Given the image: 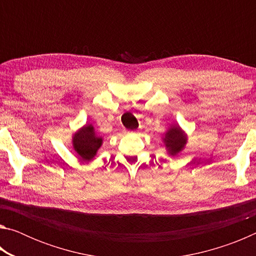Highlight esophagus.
I'll list each match as a JSON object with an SVG mask.
<instances>
[{
  "label": "esophagus",
  "instance_id": "obj_1",
  "mask_svg": "<svg viewBox=\"0 0 256 256\" xmlns=\"http://www.w3.org/2000/svg\"><path fill=\"white\" fill-rule=\"evenodd\" d=\"M130 133H136V132H130Z\"/></svg>",
  "mask_w": 256,
  "mask_h": 256
}]
</instances>
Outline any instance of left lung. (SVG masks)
<instances>
[{
	"label": "left lung",
	"instance_id": "8db88e82",
	"mask_svg": "<svg viewBox=\"0 0 256 256\" xmlns=\"http://www.w3.org/2000/svg\"><path fill=\"white\" fill-rule=\"evenodd\" d=\"M162 142L166 146L168 154L174 157L185 148L188 144V136L178 124H172L170 128L164 133Z\"/></svg>",
	"mask_w": 256,
	"mask_h": 256
}]
</instances>
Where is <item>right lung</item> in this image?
<instances>
[{"mask_svg": "<svg viewBox=\"0 0 256 256\" xmlns=\"http://www.w3.org/2000/svg\"><path fill=\"white\" fill-rule=\"evenodd\" d=\"M102 138L94 131L92 124H86L72 136V146L84 162H90L102 144Z\"/></svg>", "mask_w": 256, "mask_h": 256, "instance_id": "obj_1", "label": "right lung"}]
</instances>
